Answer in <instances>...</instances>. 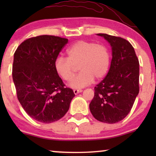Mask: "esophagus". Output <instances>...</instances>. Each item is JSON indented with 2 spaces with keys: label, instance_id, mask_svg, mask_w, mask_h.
Returning <instances> with one entry per match:
<instances>
[{
  "label": "esophagus",
  "instance_id": "1",
  "mask_svg": "<svg viewBox=\"0 0 156 156\" xmlns=\"http://www.w3.org/2000/svg\"><path fill=\"white\" fill-rule=\"evenodd\" d=\"M82 89H74V94H77L82 92Z\"/></svg>",
  "mask_w": 156,
  "mask_h": 156
}]
</instances>
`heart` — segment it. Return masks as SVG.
Masks as SVG:
<instances>
[{
  "instance_id": "b5f03b06",
  "label": "heart",
  "mask_w": 156,
  "mask_h": 156,
  "mask_svg": "<svg viewBox=\"0 0 156 156\" xmlns=\"http://www.w3.org/2000/svg\"><path fill=\"white\" fill-rule=\"evenodd\" d=\"M67 58L57 57L55 69L63 80L70 82L76 67L79 66L80 72L70 83L72 88L80 89L88 86L94 79L101 80L109 69L110 51L104 44L80 40L67 49Z\"/></svg>"
}]
</instances>
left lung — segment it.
<instances>
[{"label":"left lung","mask_w":156,"mask_h":156,"mask_svg":"<svg viewBox=\"0 0 156 156\" xmlns=\"http://www.w3.org/2000/svg\"><path fill=\"white\" fill-rule=\"evenodd\" d=\"M97 35L110 43L112 59L106 77L94 87L89 108L97 120L116 123L129 114L139 92V62L128 40L107 34Z\"/></svg>","instance_id":"left-lung-1"}]
</instances>
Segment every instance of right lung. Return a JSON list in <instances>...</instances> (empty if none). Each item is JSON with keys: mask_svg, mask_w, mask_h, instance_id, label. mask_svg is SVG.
<instances>
[{"mask_svg": "<svg viewBox=\"0 0 156 156\" xmlns=\"http://www.w3.org/2000/svg\"><path fill=\"white\" fill-rule=\"evenodd\" d=\"M68 40L54 35L28 38L14 54L12 80L23 109L39 122L50 123L65 116L75 96L65 87L55 60Z\"/></svg>", "mask_w": 156, "mask_h": 156, "instance_id": "obj_1", "label": "right lung"}]
</instances>
